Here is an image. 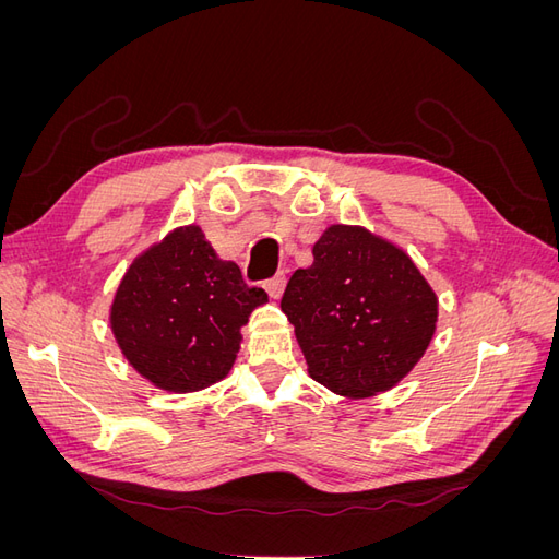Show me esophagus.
Here are the masks:
<instances>
[{
    "label": "esophagus",
    "mask_w": 559,
    "mask_h": 559,
    "mask_svg": "<svg viewBox=\"0 0 559 559\" xmlns=\"http://www.w3.org/2000/svg\"><path fill=\"white\" fill-rule=\"evenodd\" d=\"M263 286H265V292H267L270 298H280L282 292H284V286H286V275H284V273H277L275 277L265 280Z\"/></svg>",
    "instance_id": "1"
}]
</instances>
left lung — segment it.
Wrapping results in <instances>:
<instances>
[{
    "instance_id": "left-lung-1",
    "label": "left lung",
    "mask_w": 559,
    "mask_h": 559,
    "mask_svg": "<svg viewBox=\"0 0 559 559\" xmlns=\"http://www.w3.org/2000/svg\"><path fill=\"white\" fill-rule=\"evenodd\" d=\"M312 257L282 296L310 378L349 399L386 392L431 343L433 289L408 253L361 226H329Z\"/></svg>"
}]
</instances>
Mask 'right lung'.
Here are the masks:
<instances>
[{
  "label": "right lung",
  "instance_id": "add662e5",
  "mask_svg": "<svg viewBox=\"0 0 559 559\" xmlns=\"http://www.w3.org/2000/svg\"><path fill=\"white\" fill-rule=\"evenodd\" d=\"M267 294L247 286L205 233L183 226L140 253L111 302V331L130 366L165 392H200L228 376L240 329Z\"/></svg>",
  "mask_w": 559,
  "mask_h": 559
}]
</instances>
